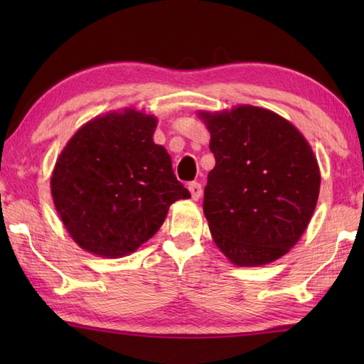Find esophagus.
Returning a JSON list of instances; mask_svg holds the SVG:
<instances>
[{
    "label": "esophagus",
    "instance_id": "esophagus-1",
    "mask_svg": "<svg viewBox=\"0 0 364 364\" xmlns=\"http://www.w3.org/2000/svg\"><path fill=\"white\" fill-rule=\"evenodd\" d=\"M189 192H191V196H192V200H196V202H197V200L200 198V197H202V184H200V183H191L189 184Z\"/></svg>",
    "mask_w": 364,
    "mask_h": 364
}]
</instances>
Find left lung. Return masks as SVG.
Returning <instances> with one entry per match:
<instances>
[{"instance_id":"8db88e82","label":"left lung","mask_w":364,"mask_h":364,"mask_svg":"<svg viewBox=\"0 0 364 364\" xmlns=\"http://www.w3.org/2000/svg\"><path fill=\"white\" fill-rule=\"evenodd\" d=\"M197 115L210 131L215 158L203 202L213 241L239 267L282 258L318 205L321 170L311 145L266 107L239 105Z\"/></svg>"}]
</instances>
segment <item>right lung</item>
<instances>
[{"instance_id": "obj_1", "label": "right lung", "mask_w": 364, "mask_h": 364, "mask_svg": "<svg viewBox=\"0 0 364 364\" xmlns=\"http://www.w3.org/2000/svg\"><path fill=\"white\" fill-rule=\"evenodd\" d=\"M158 119L125 107L97 115L76 131L51 172L59 219L82 250L122 258L156 235L168 208L191 198L172 158L154 144Z\"/></svg>"}]
</instances>
